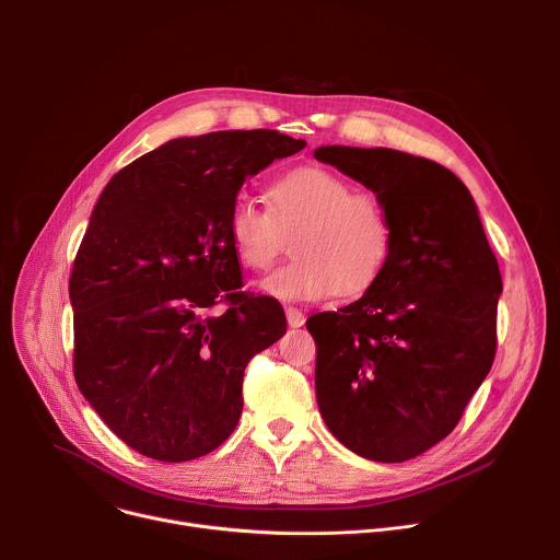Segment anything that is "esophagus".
Wrapping results in <instances>:
<instances>
[{"mask_svg": "<svg viewBox=\"0 0 560 560\" xmlns=\"http://www.w3.org/2000/svg\"><path fill=\"white\" fill-rule=\"evenodd\" d=\"M285 316H288L290 328H301L305 324V314L299 307H294V305L285 307Z\"/></svg>", "mask_w": 560, "mask_h": 560, "instance_id": "obj_1", "label": "esophagus"}]
</instances>
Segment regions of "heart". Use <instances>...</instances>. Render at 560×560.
I'll return each instance as SVG.
<instances>
[{
	"instance_id": "b5f03b06",
	"label": "heart",
	"mask_w": 560,
	"mask_h": 560,
	"mask_svg": "<svg viewBox=\"0 0 560 560\" xmlns=\"http://www.w3.org/2000/svg\"><path fill=\"white\" fill-rule=\"evenodd\" d=\"M232 248L246 268L266 270L294 234V259L261 281L279 301H322L337 292L359 294L383 272L392 225L376 195L352 190L341 175L303 166L279 177L270 206L238 195L228 212Z\"/></svg>"
}]
</instances>
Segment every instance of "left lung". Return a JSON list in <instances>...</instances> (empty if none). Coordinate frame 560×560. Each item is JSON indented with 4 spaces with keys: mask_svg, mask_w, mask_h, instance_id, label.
<instances>
[{
    "mask_svg": "<svg viewBox=\"0 0 560 560\" xmlns=\"http://www.w3.org/2000/svg\"><path fill=\"white\" fill-rule=\"evenodd\" d=\"M314 156L368 186L392 225L365 294L307 318L316 404L348 450L401 463L458 425L494 363L499 261L469 190L432 159L350 145Z\"/></svg>",
    "mask_w": 560,
    "mask_h": 560,
    "instance_id": "left-lung-1",
    "label": "left lung"
}]
</instances>
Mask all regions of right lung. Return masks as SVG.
<instances>
[{"label":"right lung","instance_id":"obj_1","mask_svg":"<svg viewBox=\"0 0 560 560\" xmlns=\"http://www.w3.org/2000/svg\"><path fill=\"white\" fill-rule=\"evenodd\" d=\"M303 148L279 130L175 139L104 188L68 281L72 372L139 454L192 460L236 428L246 365L288 324L277 299L238 290L228 212L248 177Z\"/></svg>","mask_w":560,"mask_h":560}]
</instances>
